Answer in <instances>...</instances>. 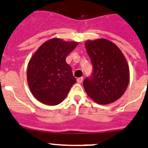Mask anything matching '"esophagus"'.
<instances>
[{
    "mask_svg": "<svg viewBox=\"0 0 148 148\" xmlns=\"http://www.w3.org/2000/svg\"><path fill=\"white\" fill-rule=\"evenodd\" d=\"M83 77H78V78L77 79V82L78 83H81L82 82H83Z\"/></svg>",
    "mask_w": 148,
    "mask_h": 148,
    "instance_id": "obj_1",
    "label": "esophagus"
}]
</instances>
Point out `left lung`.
Instances as JSON below:
<instances>
[{"label":"left lung","mask_w":148,"mask_h":148,"mask_svg":"<svg viewBox=\"0 0 148 148\" xmlns=\"http://www.w3.org/2000/svg\"><path fill=\"white\" fill-rule=\"evenodd\" d=\"M92 73L83 81L85 92L98 104L119 99L127 88L130 72L127 60L115 44L101 38L85 42Z\"/></svg>","instance_id":"8db88e82"}]
</instances>
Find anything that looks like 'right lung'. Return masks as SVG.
<instances>
[{
	"instance_id": "right-lung-1",
	"label": "right lung",
	"mask_w": 148,
	"mask_h": 148,
	"mask_svg": "<svg viewBox=\"0 0 148 148\" xmlns=\"http://www.w3.org/2000/svg\"><path fill=\"white\" fill-rule=\"evenodd\" d=\"M77 42L52 38L44 42L30 58L27 80L30 92L38 101L48 106L61 103L76 79L65 58Z\"/></svg>"
}]
</instances>
